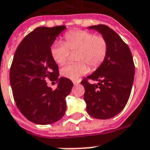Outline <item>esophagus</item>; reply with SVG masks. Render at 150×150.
Returning a JSON list of instances; mask_svg holds the SVG:
<instances>
[{
    "label": "esophagus",
    "instance_id": "1",
    "mask_svg": "<svg viewBox=\"0 0 150 150\" xmlns=\"http://www.w3.org/2000/svg\"><path fill=\"white\" fill-rule=\"evenodd\" d=\"M79 83V81H78V80L73 81V84H74V85H78Z\"/></svg>",
    "mask_w": 150,
    "mask_h": 150
}]
</instances>
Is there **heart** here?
<instances>
[{
    "label": "heart",
    "instance_id": "b5f03b06",
    "mask_svg": "<svg viewBox=\"0 0 150 150\" xmlns=\"http://www.w3.org/2000/svg\"><path fill=\"white\" fill-rule=\"evenodd\" d=\"M64 43L55 41L50 47L53 60L59 65L67 61L69 51L77 50L75 64H67L60 70L61 75L71 80H77L89 71V67L97 68L106 59L108 52V44L104 36L95 35L84 30L71 31L64 35Z\"/></svg>",
    "mask_w": 150,
    "mask_h": 150
}]
</instances>
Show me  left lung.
<instances>
[{"instance_id": "left-lung-1", "label": "left lung", "mask_w": 150, "mask_h": 150, "mask_svg": "<svg viewBox=\"0 0 150 150\" xmlns=\"http://www.w3.org/2000/svg\"><path fill=\"white\" fill-rule=\"evenodd\" d=\"M87 29L105 37L108 52L103 64L86 77L98 83L86 79L81 82L85 88L86 112L98 119H108L119 114L128 102L134 79V60L128 45L110 28L98 24Z\"/></svg>"}]
</instances>
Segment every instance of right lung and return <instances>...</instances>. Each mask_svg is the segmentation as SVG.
<instances>
[{"label":"right lung","mask_w":150,"mask_h":150,"mask_svg":"<svg viewBox=\"0 0 150 150\" xmlns=\"http://www.w3.org/2000/svg\"><path fill=\"white\" fill-rule=\"evenodd\" d=\"M65 26L39 27L21 42L13 57L10 84L16 106L28 120L47 125L62 118L66 111V97L73 87L69 79L60 77L50 47ZM56 81L55 90L46 80Z\"/></svg>","instance_id":"add662e5"}]
</instances>
